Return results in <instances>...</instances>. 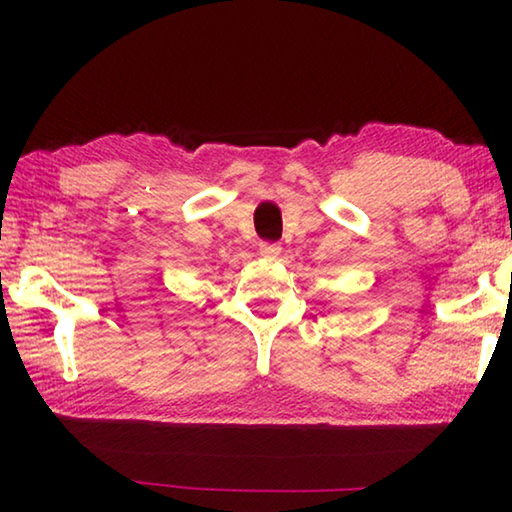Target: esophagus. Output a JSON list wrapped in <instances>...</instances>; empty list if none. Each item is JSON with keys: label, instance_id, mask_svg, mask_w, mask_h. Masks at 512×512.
I'll list each match as a JSON object with an SVG mask.
<instances>
[{"label": "esophagus", "instance_id": "obj_1", "mask_svg": "<svg viewBox=\"0 0 512 512\" xmlns=\"http://www.w3.org/2000/svg\"><path fill=\"white\" fill-rule=\"evenodd\" d=\"M280 253H282L280 244H271V241H262V244H259V255L266 259H275Z\"/></svg>", "mask_w": 512, "mask_h": 512}]
</instances>
